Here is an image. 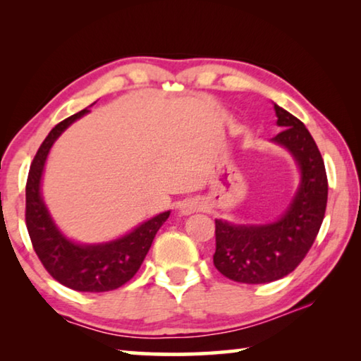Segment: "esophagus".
Returning a JSON list of instances; mask_svg holds the SVG:
<instances>
[{
	"label": "esophagus",
	"mask_w": 361,
	"mask_h": 361,
	"mask_svg": "<svg viewBox=\"0 0 361 361\" xmlns=\"http://www.w3.org/2000/svg\"><path fill=\"white\" fill-rule=\"evenodd\" d=\"M199 210H202V202H199V200H195V199L185 200V202H183L180 207L181 215H192V213L199 212Z\"/></svg>",
	"instance_id": "1"
}]
</instances>
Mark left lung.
<instances>
[{
	"label": "left lung",
	"mask_w": 361,
	"mask_h": 361,
	"mask_svg": "<svg viewBox=\"0 0 361 361\" xmlns=\"http://www.w3.org/2000/svg\"><path fill=\"white\" fill-rule=\"evenodd\" d=\"M282 132L271 142L290 152L299 169V186L277 221L234 224L215 219L213 264L234 282L269 283L288 276L312 247L325 216L328 180L312 135L291 113L274 103Z\"/></svg>",
	"instance_id": "left-lung-1"
}]
</instances>
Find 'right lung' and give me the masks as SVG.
Returning a JSON list of instances; mask_svg holds the SVG:
<instances>
[{
	"instance_id": "obj_1",
	"label": "right lung",
	"mask_w": 361,
	"mask_h": 361,
	"mask_svg": "<svg viewBox=\"0 0 361 361\" xmlns=\"http://www.w3.org/2000/svg\"><path fill=\"white\" fill-rule=\"evenodd\" d=\"M87 113L89 109L85 108L60 122L39 146L28 172L25 221L36 255L57 282L76 291L102 293L119 288L135 276L157 231L170 216V210L159 213L109 242L78 243L59 229L42 199V173L52 145L73 122Z\"/></svg>"
}]
</instances>
